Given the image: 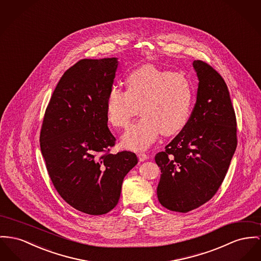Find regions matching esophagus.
<instances>
[{
	"label": "esophagus",
	"mask_w": 261,
	"mask_h": 261,
	"mask_svg": "<svg viewBox=\"0 0 261 261\" xmlns=\"http://www.w3.org/2000/svg\"><path fill=\"white\" fill-rule=\"evenodd\" d=\"M139 155V161H144V160H146V159H148V155L146 154V153H143V152H140L138 154Z\"/></svg>",
	"instance_id": "obj_1"
}]
</instances>
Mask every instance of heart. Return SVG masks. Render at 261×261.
I'll return each instance as SVG.
<instances>
[{
  "label": "heart",
  "mask_w": 261,
  "mask_h": 261,
  "mask_svg": "<svg viewBox=\"0 0 261 261\" xmlns=\"http://www.w3.org/2000/svg\"><path fill=\"white\" fill-rule=\"evenodd\" d=\"M126 90L111 88L107 96V116L117 127H126L139 113V122L123 134V146L133 150L148 147L159 133L172 136L189 121L194 104V86L182 73L162 70L151 64L132 71Z\"/></svg>",
  "instance_id": "b5f03b06"
}]
</instances>
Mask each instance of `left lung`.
Masks as SVG:
<instances>
[{"instance_id":"1","label":"left lung","mask_w":261,"mask_h":261,"mask_svg":"<svg viewBox=\"0 0 261 261\" xmlns=\"http://www.w3.org/2000/svg\"><path fill=\"white\" fill-rule=\"evenodd\" d=\"M199 86L191 116L182 130L155 155L161 169L159 203L187 213L211 200L226 177L236 151L237 119L223 77L195 60Z\"/></svg>"}]
</instances>
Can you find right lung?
Instances as JSON below:
<instances>
[{
  "label": "right lung",
  "instance_id": "right-lung-1",
  "mask_svg": "<svg viewBox=\"0 0 261 261\" xmlns=\"http://www.w3.org/2000/svg\"><path fill=\"white\" fill-rule=\"evenodd\" d=\"M117 58L82 59L66 70L53 91L40 130V149L53 186L73 208L104 215L120 200L123 178L139 159L111 153L107 96Z\"/></svg>",
  "mask_w": 261,
  "mask_h": 261
}]
</instances>
